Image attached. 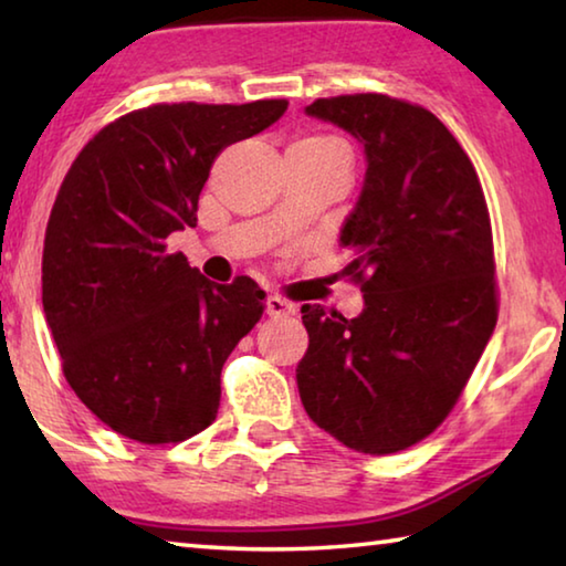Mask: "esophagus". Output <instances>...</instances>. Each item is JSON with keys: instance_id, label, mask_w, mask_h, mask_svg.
<instances>
[{"instance_id": "1", "label": "esophagus", "mask_w": 566, "mask_h": 566, "mask_svg": "<svg viewBox=\"0 0 566 566\" xmlns=\"http://www.w3.org/2000/svg\"><path fill=\"white\" fill-rule=\"evenodd\" d=\"M264 312L270 314V317H286V314H294V306L286 300H282V296L270 294L264 302Z\"/></svg>"}]
</instances>
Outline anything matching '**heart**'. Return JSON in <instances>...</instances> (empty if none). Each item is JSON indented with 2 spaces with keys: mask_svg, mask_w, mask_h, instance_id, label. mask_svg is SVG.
Instances as JSON below:
<instances>
[{
  "mask_svg": "<svg viewBox=\"0 0 566 566\" xmlns=\"http://www.w3.org/2000/svg\"><path fill=\"white\" fill-rule=\"evenodd\" d=\"M296 145L310 147V149H319V151H344V155H347V147H344V142L337 139V137H329V134H314V137L300 139Z\"/></svg>",
  "mask_w": 566,
  "mask_h": 566,
  "instance_id": "heart-1",
  "label": "heart"
}]
</instances>
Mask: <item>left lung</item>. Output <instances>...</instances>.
Returning a JSON list of instances; mask_svg holds the SVG:
<instances>
[{"instance_id": "obj_1", "label": "left lung", "mask_w": 566, "mask_h": 566, "mask_svg": "<svg viewBox=\"0 0 566 566\" xmlns=\"http://www.w3.org/2000/svg\"><path fill=\"white\" fill-rule=\"evenodd\" d=\"M359 142L367 159L344 219L354 319L304 304L310 347L296 387L314 424L364 454L432 434L462 395L496 324L494 247L472 161L432 112L387 94L304 109Z\"/></svg>"}]
</instances>
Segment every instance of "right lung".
I'll use <instances>...</instances> for the list:
<instances>
[{
    "label": "right lung",
    "instance_id": "obj_1",
    "mask_svg": "<svg viewBox=\"0 0 566 566\" xmlns=\"http://www.w3.org/2000/svg\"><path fill=\"white\" fill-rule=\"evenodd\" d=\"M284 112V99L155 104L94 134L66 171L44 237V317L74 395L117 434L169 444L214 421L222 367L264 292L247 276L209 282L167 239L197 224L222 149Z\"/></svg>",
    "mask_w": 566,
    "mask_h": 566
}]
</instances>
